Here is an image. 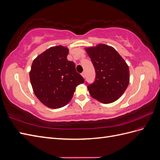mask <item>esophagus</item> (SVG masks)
Returning <instances> with one entry per match:
<instances>
[{"mask_svg":"<svg viewBox=\"0 0 160 160\" xmlns=\"http://www.w3.org/2000/svg\"><path fill=\"white\" fill-rule=\"evenodd\" d=\"M81 76L83 77V78H85V71H83V72H82L81 73Z\"/></svg>","mask_w":160,"mask_h":160,"instance_id":"1","label":"esophagus"}]
</instances>
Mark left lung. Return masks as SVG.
<instances>
[{"label":"left lung","instance_id":"obj_1","mask_svg":"<svg viewBox=\"0 0 160 160\" xmlns=\"http://www.w3.org/2000/svg\"><path fill=\"white\" fill-rule=\"evenodd\" d=\"M96 72L94 83L88 89L92 98L102 103L118 100L126 90L129 83L128 64L113 47L100 43L86 47Z\"/></svg>","mask_w":160,"mask_h":160}]
</instances>
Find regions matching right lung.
<instances>
[{
  "label": "right lung",
  "instance_id": "obj_1",
  "mask_svg": "<svg viewBox=\"0 0 160 160\" xmlns=\"http://www.w3.org/2000/svg\"><path fill=\"white\" fill-rule=\"evenodd\" d=\"M69 49L58 45L38 55L29 72L34 93L47 107L58 109L71 100L77 85L84 79L76 71L75 65L67 60Z\"/></svg>",
  "mask_w": 160,
  "mask_h": 160
}]
</instances>
